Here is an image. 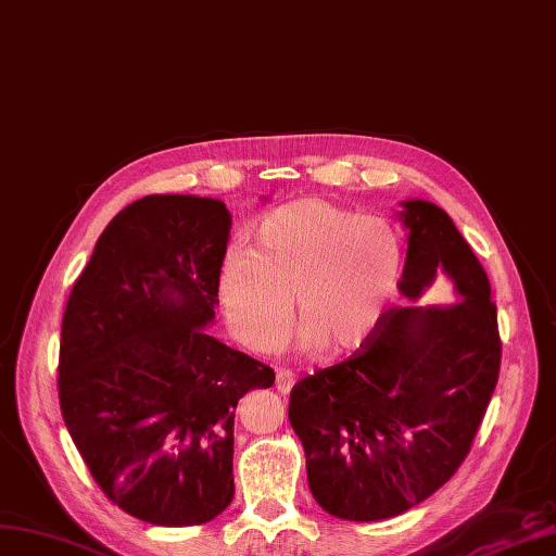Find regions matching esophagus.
I'll return each instance as SVG.
<instances>
[{"label": "esophagus", "mask_w": 556, "mask_h": 556, "mask_svg": "<svg viewBox=\"0 0 556 556\" xmlns=\"http://www.w3.org/2000/svg\"><path fill=\"white\" fill-rule=\"evenodd\" d=\"M295 384V375L291 370H277V391L289 393Z\"/></svg>", "instance_id": "34e87169"}]
</instances>
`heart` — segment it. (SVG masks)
<instances>
[{"mask_svg":"<svg viewBox=\"0 0 556 556\" xmlns=\"http://www.w3.org/2000/svg\"><path fill=\"white\" fill-rule=\"evenodd\" d=\"M401 277L403 240L391 220L298 200L261 220L256 249L224 253L218 298L235 338L253 352L287 342L295 298L300 346L346 356L375 338Z\"/></svg>","mask_w":556,"mask_h":556,"instance_id":"obj_1","label":"heart"}]
</instances>
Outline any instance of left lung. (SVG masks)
Listing matches in <instances>:
<instances>
[{"label":"left lung","instance_id":"left-lung-1","mask_svg":"<svg viewBox=\"0 0 556 556\" xmlns=\"http://www.w3.org/2000/svg\"><path fill=\"white\" fill-rule=\"evenodd\" d=\"M401 204V293L417 303L445 275L454 303L389 309L366 346L300 379L289 401L312 496L349 521L403 515L435 494L468 456L498 382L496 305L480 261L438 204Z\"/></svg>","mask_w":556,"mask_h":556}]
</instances>
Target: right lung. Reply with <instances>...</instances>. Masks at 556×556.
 I'll list each match as a JSON object with an SVG mask.
<instances>
[{
    "label": "right lung",
    "instance_id": "right-lung-1",
    "mask_svg": "<svg viewBox=\"0 0 556 556\" xmlns=\"http://www.w3.org/2000/svg\"><path fill=\"white\" fill-rule=\"evenodd\" d=\"M232 216L198 195L118 212L62 316L60 409L100 489L157 527L212 521L235 496V407L275 370L212 338Z\"/></svg>",
    "mask_w": 556,
    "mask_h": 556
}]
</instances>
